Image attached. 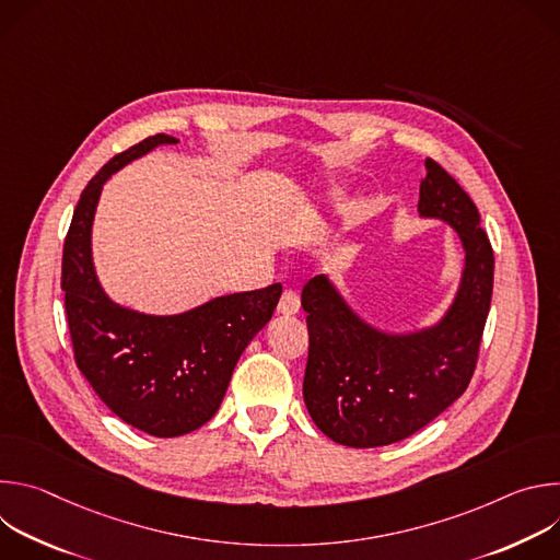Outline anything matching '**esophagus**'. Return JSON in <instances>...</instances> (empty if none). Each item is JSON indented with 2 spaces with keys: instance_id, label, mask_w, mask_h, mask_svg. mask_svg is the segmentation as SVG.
Listing matches in <instances>:
<instances>
[{
  "instance_id": "esophagus-1",
  "label": "esophagus",
  "mask_w": 560,
  "mask_h": 560,
  "mask_svg": "<svg viewBox=\"0 0 560 560\" xmlns=\"http://www.w3.org/2000/svg\"><path fill=\"white\" fill-rule=\"evenodd\" d=\"M301 307V301H299V294L294 290H283L281 299H279V305H277V312L283 314V316H292L296 314Z\"/></svg>"
}]
</instances>
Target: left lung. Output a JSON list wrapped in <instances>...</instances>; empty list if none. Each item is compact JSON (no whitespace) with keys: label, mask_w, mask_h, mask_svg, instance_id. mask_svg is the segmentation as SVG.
Returning <instances> with one entry per match:
<instances>
[{"label":"left lung","mask_w":560,"mask_h":560,"mask_svg":"<svg viewBox=\"0 0 560 560\" xmlns=\"http://www.w3.org/2000/svg\"><path fill=\"white\" fill-rule=\"evenodd\" d=\"M419 212L447 221L463 244L460 285L439 324L392 335L346 303L326 275L312 277L307 312L305 408L326 436L348 447L404 441L434 421L467 389L492 303L494 253L474 201L436 162L425 159Z\"/></svg>","instance_id":"obj_1"}]
</instances>
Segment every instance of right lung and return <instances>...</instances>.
<instances>
[{"label": "right lung", "instance_id": "1", "mask_svg": "<svg viewBox=\"0 0 560 560\" xmlns=\"http://www.w3.org/2000/svg\"><path fill=\"white\" fill-rule=\"evenodd\" d=\"M164 143L177 139L152 135L115 154L89 182L63 242L61 290L77 368L97 396L124 423L173 439L214 417L238 357L272 318L281 283L217 296L168 316L143 314L108 299L91 250L102 188L132 159Z\"/></svg>", "mask_w": 560, "mask_h": 560}]
</instances>
